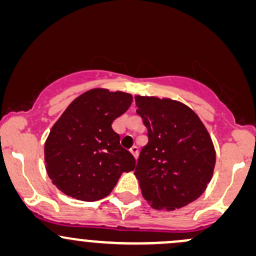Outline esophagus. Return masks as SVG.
Instances as JSON below:
<instances>
[{
  "mask_svg": "<svg viewBox=\"0 0 256 256\" xmlns=\"http://www.w3.org/2000/svg\"><path fill=\"white\" fill-rule=\"evenodd\" d=\"M130 152H131V154L134 156V159H137V156H138V148H137L136 146H134V147L130 150Z\"/></svg>",
  "mask_w": 256,
  "mask_h": 256,
  "instance_id": "esophagus-1",
  "label": "esophagus"
}]
</instances>
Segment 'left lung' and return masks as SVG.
<instances>
[{
    "instance_id": "left-lung-1",
    "label": "left lung",
    "mask_w": 256,
    "mask_h": 256,
    "mask_svg": "<svg viewBox=\"0 0 256 256\" xmlns=\"http://www.w3.org/2000/svg\"><path fill=\"white\" fill-rule=\"evenodd\" d=\"M147 128L134 175L142 196L156 209L175 210L194 202L212 178V137L194 112L169 98L134 97Z\"/></svg>"
}]
</instances>
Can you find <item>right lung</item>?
Listing matches in <instances>:
<instances>
[{
  "instance_id": "add662e5",
  "label": "right lung",
  "mask_w": 256,
  "mask_h": 256,
  "mask_svg": "<svg viewBox=\"0 0 256 256\" xmlns=\"http://www.w3.org/2000/svg\"><path fill=\"white\" fill-rule=\"evenodd\" d=\"M132 103L125 92L94 88L75 98L50 128L44 143L46 170L53 184L84 202L104 198L136 160L112 128Z\"/></svg>"
}]
</instances>
